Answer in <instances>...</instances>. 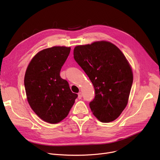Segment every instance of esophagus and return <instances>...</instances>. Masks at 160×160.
I'll return each mask as SVG.
<instances>
[{
    "instance_id": "esophagus-1",
    "label": "esophagus",
    "mask_w": 160,
    "mask_h": 160,
    "mask_svg": "<svg viewBox=\"0 0 160 160\" xmlns=\"http://www.w3.org/2000/svg\"><path fill=\"white\" fill-rule=\"evenodd\" d=\"M82 93H81V92H79V93H78V98L79 99H81V98H82Z\"/></svg>"
}]
</instances>
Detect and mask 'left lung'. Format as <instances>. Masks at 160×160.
<instances>
[{"instance_id":"1","label":"left lung","mask_w":160,"mask_h":160,"mask_svg":"<svg viewBox=\"0 0 160 160\" xmlns=\"http://www.w3.org/2000/svg\"><path fill=\"white\" fill-rule=\"evenodd\" d=\"M74 58L94 86L95 96L89 103L93 115L102 122L113 121L127 106L133 83L127 58L105 41L77 46Z\"/></svg>"}]
</instances>
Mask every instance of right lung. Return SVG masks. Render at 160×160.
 I'll return each mask as SVG.
<instances>
[{
	"instance_id": "add662e5",
	"label": "right lung",
	"mask_w": 160,
	"mask_h": 160,
	"mask_svg": "<svg viewBox=\"0 0 160 160\" xmlns=\"http://www.w3.org/2000/svg\"><path fill=\"white\" fill-rule=\"evenodd\" d=\"M70 50L66 47L41 50L32 58L25 73L28 102L36 114L48 123L64 119L78 97L71 91L68 82L60 75Z\"/></svg>"
}]
</instances>
